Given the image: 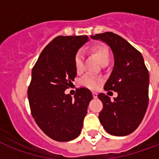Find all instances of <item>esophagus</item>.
<instances>
[{
	"mask_svg": "<svg viewBox=\"0 0 159 159\" xmlns=\"http://www.w3.org/2000/svg\"><path fill=\"white\" fill-rule=\"evenodd\" d=\"M92 95H93L94 98H97V93H96V92H93V93H92Z\"/></svg>",
	"mask_w": 159,
	"mask_h": 159,
	"instance_id": "1",
	"label": "esophagus"
}]
</instances>
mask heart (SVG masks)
I'll use <instances>...</instances> for the list:
<instances>
[{
    "mask_svg": "<svg viewBox=\"0 0 159 159\" xmlns=\"http://www.w3.org/2000/svg\"><path fill=\"white\" fill-rule=\"evenodd\" d=\"M91 52L97 55L99 61L102 65L105 63L109 62L110 53L109 50L107 46H103V45L94 46L91 48ZM84 54L83 51L80 50L76 52L75 56V68H76V71L79 72V73H80L84 70ZM102 83V80L100 78H97L92 75H84L80 80L81 85L89 88V89H91V90H97L101 86Z\"/></svg>",
    "mask_w": 159,
    "mask_h": 159,
    "instance_id": "b5f03b06",
    "label": "heart"
}]
</instances>
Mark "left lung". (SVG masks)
I'll return each instance as SVG.
<instances>
[{
  "label": "left lung",
  "instance_id": "8db88e82",
  "mask_svg": "<svg viewBox=\"0 0 159 159\" xmlns=\"http://www.w3.org/2000/svg\"><path fill=\"white\" fill-rule=\"evenodd\" d=\"M109 46L114 65L104 90L118 97L111 101L104 93L97 97L103 104L99 120L108 134L125 136L136 129L148 106L149 74L141 53L124 38L112 32L91 35Z\"/></svg>",
  "mask_w": 159,
  "mask_h": 159
}]
</instances>
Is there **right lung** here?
Instances as JSON below:
<instances>
[{"label": "right lung", "mask_w": 159, "mask_h": 159, "mask_svg": "<svg viewBox=\"0 0 159 159\" xmlns=\"http://www.w3.org/2000/svg\"><path fill=\"white\" fill-rule=\"evenodd\" d=\"M89 40L86 35L57 36L40 53L32 69L28 98L34 121L46 135L69 141L80 134L93 96L80 88L74 97L65 90L75 80V56Z\"/></svg>", "instance_id": "1"}]
</instances>
